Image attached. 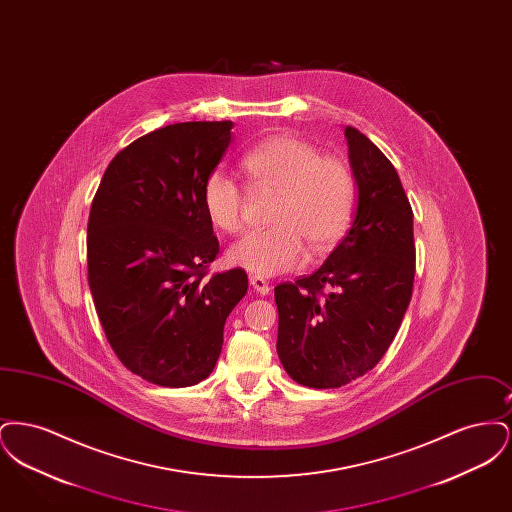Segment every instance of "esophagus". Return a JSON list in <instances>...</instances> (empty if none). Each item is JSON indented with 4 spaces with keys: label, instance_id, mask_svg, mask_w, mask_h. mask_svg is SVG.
<instances>
[{
    "label": "esophagus",
    "instance_id": "1",
    "mask_svg": "<svg viewBox=\"0 0 512 512\" xmlns=\"http://www.w3.org/2000/svg\"><path fill=\"white\" fill-rule=\"evenodd\" d=\"M249 282H251L253 290L261 293V295H267V293L270 292V286H268V282L263 276H251Z\"/></svg>",
    "mask_w": 512,
    "mask_h": 512
}]
</instances>
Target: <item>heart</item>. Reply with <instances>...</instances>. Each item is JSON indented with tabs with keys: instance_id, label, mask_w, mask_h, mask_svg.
Segmentation results:
<instances>
[{
	"instance_id": "b5f03b06",
	"label": "heart",
	"mask_w": 512,
	"mask_h": 512,
	"mask_svg": "<svg viewBox=\"0 0 512 512\" xmlns=\"http://www.w3.org/2000/svg\"><path fill=\"white\" fill-rule=\"evenodd\" d=\"M242 165L255 186L280 197L270 215L274 228L249 232L228 247L230 267L274 276L305 263V243L313 253H324L345 236L357 205V180L343 161L324 157L301 138L274 136L247 151ZM203 205L222 232L244 228V190L226 172H213L205 180Z\"/></svg>"
}]
</instances>
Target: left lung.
I'll return each mask as SVG.
<instances>
[{"label":"left lung","instance_id":"1","mask_svg":"<svg viewBox=\"0 0 512 512\" xmlns=\"http://www.w3.org/2000/svg\"><path fill=\"white\" fill-rule=\"evenodd\" d=\"M345 138L357 180L351 228L322 267L274 288L280 363L317 390L378 365L413 295V209L399 174L357 128L345 126Z\"/></svg>","mask_w":512,"mask_h":512}]
</instances>
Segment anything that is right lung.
<instances>
[{
  "label": "right lung",
  "instance_id": "add662e5",
  "mask_svg": "<svg viewBox=\"0 0 512 512\" xmlns=\"http://www.w3.org/2000/svg\"><path fill=\"white\" fill-rule=\"evenodd\" d=\"M232 121L178 122L138 138L109 163L88 219V284L122 365L163 388L205 380L224 322L247 292L219 253L203 186L232 142Z\"/></svg>",
  "mask_w": 512,
  "mask_h": 512
}]
</instances>
